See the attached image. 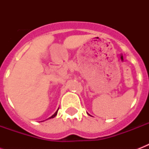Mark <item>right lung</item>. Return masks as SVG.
Returning <instances> with one entry per match:
<instances>
[{
	"label": "right lung",
	"mask_w": 149,
	"mask_h": 149,
	"mask_svg": "<svg viewBox=\"0 0 149 149\" xmlns=\"http://www.w3.org/2000/svg\"><path fill=\"white\" fill-rule=\"evenodd\" d=\"M58 110H57V111H56V113H54V114H53V115H52V116H51V117H50L49 118H55V117H56V114H57V112H58Z\"/></svg>",
	"instance_id": "obj_1"
}]
</instances>
